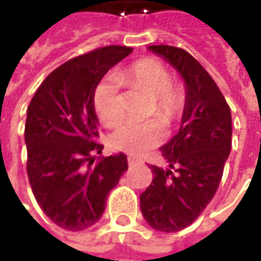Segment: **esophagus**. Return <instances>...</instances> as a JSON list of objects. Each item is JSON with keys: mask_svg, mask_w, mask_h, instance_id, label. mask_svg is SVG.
<instances>
[{"mask_svg": "<svg viewBox=\"0 0 261 261\" xmlns=\"http://www.w3.org/2000/svg\"><path fill=\"white\" fill-rule=\"evenodd\" d=\"M127 162H128V165H130V166H133V165L140 164L141 161H140V159L134 158V156H128V159H127Z\"/></svg>", "mask_w": 261, "mask_h": 261, "instance_id": "34e87169", "label": "esophagus"}]
</instances>
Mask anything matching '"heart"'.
<instances>
[{
  "instance_id": "1",
  "label": "heart",
  "mask_w": 261,
  "mask_h": 261,
  "mask_svg": "<svg viewBox=\"0 0 261 261\" xmlns=\"http://www.w3.org/2000/svg\"><path fill=\"white\" fill-rule=\"evenodd\" d=\"M121 77L125 82L142 86L153 95L152 113H158L165 123H172L186 106V88L180 82H172L168 68L156 60L144 59L131 65L120 75L109 74L97 84L93 93V108L105 124L117 123L124 114V103L120 93ZM164 124L159 119L145 121L125 120L120 123L110 136L112 147L131 153L142 155L164 141Z\"/></svg>"
}]
</instances>
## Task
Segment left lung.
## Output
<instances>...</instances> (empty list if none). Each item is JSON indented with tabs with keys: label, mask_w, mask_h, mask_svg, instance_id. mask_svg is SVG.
Wrapping results in <instances>:
<instances>
[{
	"label": "left lung",
	"mask_w": 261,
	"mask_h": 261,
	"mask_svg": "<svg viewBox=\"0 0 261 261\" xmlns=\"http://www.w3.org/2000/svg\"><path fill=\"white\" fill-rule=\"evenodd\" d=\"M148 48L177 69L187 99L180 130L161 147L169 168L149 166L153 177L140 205L153 229L177 232L196 221L218 189L232 145V117L218 85L192 54L165 44Z\"/></svg>",
	"instance_id": "left-lung-1"
}]
</instances>
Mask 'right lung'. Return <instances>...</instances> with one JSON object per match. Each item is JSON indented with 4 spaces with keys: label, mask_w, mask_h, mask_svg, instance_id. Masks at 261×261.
I'll return each instance as SVG.
<instances>
[{
    "label": "right lung",
    "mask_w": 261,
    "mask_h": 261,
    "mask_svg": "<svg viewBox=\"0 0 261 261\" xmlns=\"http://www.w3.org/2000/svg\"><path fill=\"white\" fill-rule=\"evenodd\" d=\"M133 51L106 46L78 56L47 75L32 97L25 124L28 177L43 213L67 230L96 224L109 192L128 165L124 153H100L93 93L103 75Z\"/></svg>",
    "instance_id": "add662e5"
}]
</instances>
